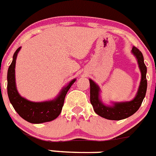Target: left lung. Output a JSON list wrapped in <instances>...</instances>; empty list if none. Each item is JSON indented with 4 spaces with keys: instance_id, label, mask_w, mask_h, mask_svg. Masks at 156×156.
<instances>
[{
    "instance_id": "8db88e82",
    "label": "left lung",
    "mask_w": 156,
    "mask_h": 156,
    "mask_svg": "<svg viewBox=\"0 0 156 156\" xmlns=\"http://www.w3.org/2000/svg\"><path fill=\"white\" fill-rule=\"evenodd\" d=\"M131 52L137 58L141 73L139 88L134 99L129 102H113V106L105 105L99 98L100 88L99 85H96L92 79H89L91 104L93 106L95 113H97L99 116L103 118L112 120H120L127 118L137 111L145 96L147 90V68L144 63V57L141 52L135 47H133Z\"/></svg>"
}]
</instances>
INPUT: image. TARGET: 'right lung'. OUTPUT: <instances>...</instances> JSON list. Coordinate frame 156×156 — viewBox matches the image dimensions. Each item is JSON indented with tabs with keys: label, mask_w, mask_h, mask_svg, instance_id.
Listing matches in <instances>:
<instances>
[{
	"label": "right lung",
	"mask_w": 156,
	"mask_h": 156,
	"mask_svg": "<svg viewBox=\"0 0 156 156\" xmlns=\"http://www.w3.org/2000/svg\"><path fill=\"white\" fill-rule=\"evenodd\" d=\"M21 47L17 49L13 60L8 71V95L9 100L19 116L32 123H41L54 120L60 115L64 106L66 94L76 79H73L64 87L59 95L53 100L45 102H32L22 97L17 90L15 84V62Z\"/></svg>",
	"instance_id": "1"
}]
</instances>
